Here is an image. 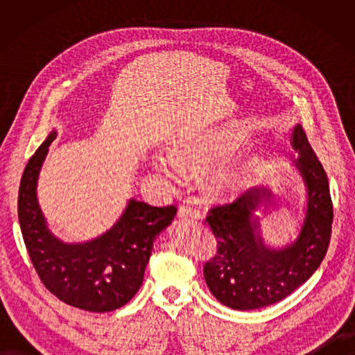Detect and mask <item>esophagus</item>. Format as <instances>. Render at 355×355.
Wrapping results in <instances>:
<instances>
[{
    "instance_id": "obj_1",
    "label": "esophagus",
    "mask_w": 355,
    "mask_h": 355,
    "mask_svg": "<svg viewBox=\"0 0 355 355\" xmlns=\"http://www.w3.org/2000/svg\"><path fill=\"white\" fill-rule=\"evenodd\" d=\"M178 215L182 216V218H193V220H201V218H202L201 210L191 206L189 202H183V205L180 206Z\"/></svg>"
}]
</instances>
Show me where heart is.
<instances>
[{"label":"heart","mask_w":355,"mask_h":355,"mask_svg":"<svg viewBox=\"0 0 355 355\" xmlns=\"http://www.w3.org/2000/svg\"><path fill=\"white\" fill-rule=\"evenodd\" d=\"M239 137L227 131H218L201 137L180 141L175 153L155 155L154 164L172 178H183L186 164H206L225 155L239 145ZM262 160L250 150H243L212 164L206 173V189L218 200L236 197L258 177Z\"/></svg>","instance_id":"1"}]
</instances>
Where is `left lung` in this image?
Returning <instances> with one entry per match:
<instances>
[{"label":"left lung","instance_id":"8db88e82","mask_svg":"<svg viewBox=\"0 0 355 355\" xmlns=\"http://www.w3.org/2000/svg\"><path fill=\"white\" fill-rule=\"evenodd\" d=\"M291 143L308 189L306 216L293 244L273 250L259 236L253 212L270 197V189H253L215 206L206 218L216 238V253L202 268L206 284L233 310H256L285 299L311 277L327 254L333 224L328 177L300 125L294 126Z\"/></svg>","mask_w":355,"mask_h":355}]
</instances>
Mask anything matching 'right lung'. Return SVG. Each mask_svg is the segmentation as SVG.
Masks as SVG:
<instances>
[{"instance_id":"add662e5","label":"right lung","mask_w":355,"mask_h":355,"mask_svg":"<svg viewBox=\"0 0 355 355\" xmlns=\"http://www.w3.org/2000/svg\"><path fill=\"white\" fill-rule=\"evenodd\" d=\"M55 137L53 131L30 157L19 184L18 218L30 261L45 288L62 302L93 313L117 310L139 291L154 239L171 224L177 206L130 200L107 233L82 244L62 243L49 230L36 200L37 175Z\"/></svg>"}]
</instances>
